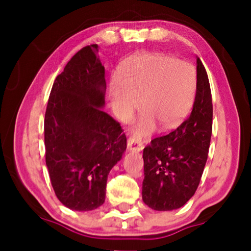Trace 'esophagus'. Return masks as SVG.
I'll return each instance as SVG.
<instances>
[{"instance_id": "obj_1", "label": "esophagus", "mask_w": 251, "mask_h": 251, "mask_svg": "<svg viewBox=\"0 0 251 251\" xmlns=\"http://www.w3.org/2000/svg\"><path fill=\"white\" fill-rule=\"evenodd\" d=\"M144 149L143 144L139 142V140H137L135 137H129L128 138V150L130 151H137V152H139V151H142Z\"/></svg>"}]
</instances>
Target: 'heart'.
<instances>
[{
  "label": "heart",
  "mask_w": 251,
  "mask_h": 251,
  "mask_svg": "<svg viewBox=\"0 0 251 251\" xmlns=\"http://www.w3.org/2000/svg\"><path fill=\"white\" fill-rule=\"evenodd\" d=\"M198 88L197 70L187 61L167 54L145 53L122 70L121 78L112 81L109 94L115 114L128 121L139 106L145 111L136 133L144 136L155 126L178 125L193 105Z\"/></svg>",
  "instance_id": "1"
}]
</instances>
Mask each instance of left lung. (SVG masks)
I'll use <instances>...</instances> for the list:
<instances>
[{
  "mask_svg": "<svg viewBox=\"0 0 251 251\" xmlns=\"http://www.w3.org/2000/svg\"><path fill=\"white\" fill-rule=\"evenodd\" d=\"M198 88L191 115L144 149L143 201L157 211L178 209L193 197L208 159L212 99L208 74L197 58Z\"/></svg>",
  "mask_w": 251,
  "mask_h": 251,
  "instance_id": "8db88e82",
  "label": "left lung"
}]
</instances>
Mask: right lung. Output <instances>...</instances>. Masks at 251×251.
I'll return each mask as SVG.
<instances>
[{
	"label": "right lung",
	"instance_id": "obj_1",
	"mask_svg": "<svg viewBox=\"0 0 251 251\" xmlns=\"http://www.w3.org/2000/svg\"><path fill=\"white\" fill-rule=\"evenodd\" d=\"M97 53L91 44L71 58L53 82L44 118L51 185L58 200L76 211L104 203L109 171L126 149L120 123L101 109L105 67Z\"/></svg>",
	"mask_w": 251,
	"mask_h": 251
}]
</instances>
